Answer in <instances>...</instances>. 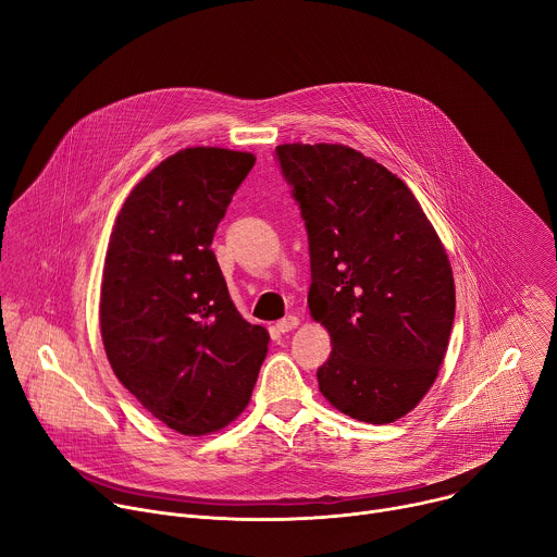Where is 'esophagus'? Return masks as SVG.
Returning <instances> with one entry per match:
<instances>
[{
  "instance_id": "34e87169",
  "label": "esophagus",
  "mask_w": 557,
  "mask_h": 557,
  "mask_svg": "<svg viewBox=\"0 0 557 557\" xmlns=\"http://www.w3.org/2000/svg\"><path fill=\"white\" fill-rule=\"evenodd\" d=\"M298 324H300L298 318H295V315H286L284 320H280V322L275 324V329H277V333H288V331H293Z\"/></svg>"
}]
</instances>
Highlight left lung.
<instances>
[{"instance_id":"1","label":"left lung","mask_w":557,"mask_h":557,"mask_svg":"<svg viewBox=\"0 0 557 557\" xmlns=\"http://www.w3.org/2000/svg\"><path fill=\"white\" fill-rule=\"evenodd\" d=\"M309 235V309L331 336L324 398L351 419L392 423L419 405L446 356L455 280L410 188L347 145H277Z\"/></svg>"}]
</instances>
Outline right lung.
I'll list each match as a JSON object with an SVG mask.
<instances>
[{
    "mask_svg": "<svg viewBox=\"0 0 557 557\" xmlns=\"http://www.w3.org/2000/svg\"><path fill=\"white\" fill-rule=\"evenodd\" d=\"M255 165L248 152L188 147L125 199L100 288V333L119 381L168 428H226L250 400L269 331L235 309L210 248Z\"/></svg>",
    "mask_w": 557,
    "mask_h": 557,
    "instance_id": "obj_1",
    "label": "right lung"
}]
</instances>
